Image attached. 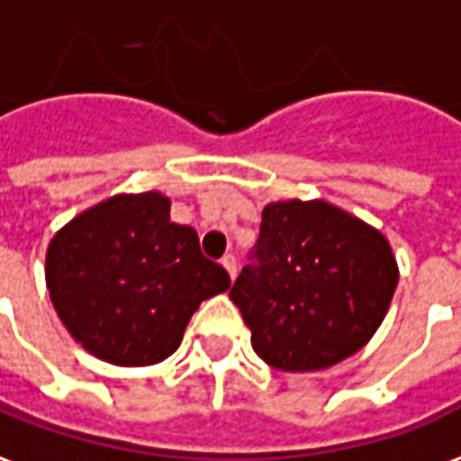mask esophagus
I'll return each instance as SVG.
<instances>
[{
    "label": "esophagus",
    "instance_id": "34e87169",
    "mask_svg": "<svg viewBox=\"0 0 461 461\" xmlns=\"http://www.w3.org/2000/svg\"><path fill=\"white\" fill-rule=\"evenodd\" d=\"M221 263H223V267L228 270V275H230V277L235 280V275H238V260H235V255L226 253V255H223V260H221Z\"/></svg>",
    "mask_w": 461,
    "mask_h": 461
}]
</instances>
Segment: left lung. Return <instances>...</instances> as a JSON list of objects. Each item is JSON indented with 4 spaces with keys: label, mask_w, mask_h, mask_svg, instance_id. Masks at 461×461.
<instances>
[{
    "label": "left lung",
    "mask_w": 461,
    "mask_h": 461,
    "mask_svg": "<svg viewBox=\"0 0 461 461\" xmlns=\"http://www.w3.org/2000/svg\"><path fill=\"white\" fill-rule=\"evenodd\" d=\"M255 258L230 300L277 371H324L361 351L398 287L388 238L321 198L267 203Z\"/></svg>",
    "instance_id": "1"
}]
</instances>
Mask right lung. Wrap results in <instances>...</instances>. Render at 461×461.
<instances>
[{"label": "right lung", "mask_w": 461, "mask_h": 461, "mask_svg": "<svg viewBox=\"0 0 461 461\" xmlns=\"http://www.w3.org/2000/svg\"><path fill=\"white\" fill-rule=\"evenodd\" d=\"M159 191L117 194L68 221L46 250L53 309L88 354L152 366L179 348L198 304L230 287Z\"/></svg>", "instance_id": "right-lung-1"}]
</instances>
